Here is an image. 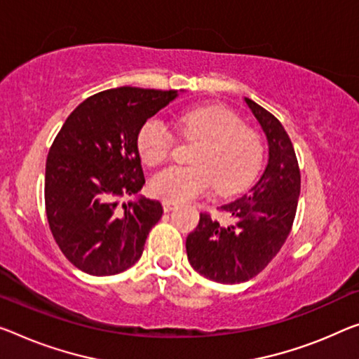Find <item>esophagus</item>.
Returning a JSON list of instances; mask_svg holds the SVG:
<instances>
[{
	"instance_id": "obj_1",
	"label": "esophagus",
	"mask_w": 359,
	"mask_h": 359,
	"mask_svg": "<svg viewBox=\"0 0 359 359\" xmlns=\"http://www.w3.org/2000/svg\"><path fill=\"white\" fill-rule=\"evenodd\" d=\"M162 205H163V212H167V213H168V212H172L173 208L176 207L173 202H168V201H163Z\"/></svg>"
}]
</instances>
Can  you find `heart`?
Wrapping results in <instances>:
<instances>
[{
  "instance_id": "b5f03b06",
  "label": "heart",
  "mask_w": 359,
  "mask_h": 359,
  "mask_svg": "<svg viewBox=\"0 0 359 359\" xmlns=\"http://www.w3.org/2000/svg\"><path fill=\"white\" fill-rule=\"evenodd\" d=\"M180 126L187 137L201 140L194 165H172L151 181L157 197L168 202H186L207 194L215 186L219 194L239 191L255 176L263 161L262 136L233 110L223 106H202L180 115ZM175 135L158 118H151L137 133V151L142 162L156 167L172 156Z\"/></svg>"
}]
</instances>
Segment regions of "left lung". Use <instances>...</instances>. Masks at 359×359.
Wrapping results in <instances>:
<instances>
[{
	"instance_id": "8db88e82",
	"label": "left lung",
	"mask_w": 359,
	"mask_h": 359,
	"mask_svg": "<svg viewBox=\"0 0 359 359\" xmlns=\"http://www.w3.org/2000/svg\"><path fill=\"white\" fill-rule=\"evenodd\" d=\"M245 104L266 135V168L249 192L219 207L224 222L201 213L186 239L191 266L219 284L245 283L268 266L287 239L300 196L299 162L284 126L252 99Z\"/></svg>"
}]
</instances>
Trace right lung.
<instances>
[{
  "label": "right lung",
  "mask_w": 359,
  "mask_h": 359,
  "mask_svg": "<svg viewBox=\"0 0 359 359\" xmlns=\"http://www.w3.org/2000/svg\"><path fill=\"white\" fill-rule=\"evenodd\" d=\"M178 91L122 86L93 95L72 112L49 149L46 217L65 258L91 276H114L140 260L163 208L135 196L146 183L137 133Z\"/></svg>",
  "instance_id": "1"
}]
</instances>
